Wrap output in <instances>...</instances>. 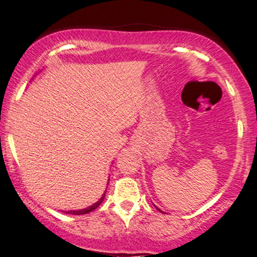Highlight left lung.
<instances>
[{"instance_id":"left-lung-1","label":"left lung","mask_w":257,"mask_h":257,"mask_svg":"<svg viewBox=\"0 0 257 257\" xmlns=\"http://www.w3.org/2000/svg\"><path fill=\"white\" fill-rule=\"evenodd\" d=\"M156 208H157V206H156ZM157 210H159V211H161V213H163V211H162V210H161V209H158V208H157Z\"/></svg>"}]
</instances>
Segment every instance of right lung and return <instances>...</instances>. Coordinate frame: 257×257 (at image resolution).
Here are the masks:
<instances>
[{
	"mask_svg": "<svg viewBox=\"0 0 257 257\" xmlns=\"http://www.w3.org/2000/svg\"><path fill=\"white\" fill-rule=\"evenodd\" d=\"M104 198H105V193L102 194V197L98 200V202L94 203V204L91 205V206H88V208L82 209V210H70V211H65V213H66V214H71V215H83V214H88V213H90V211H93L94 209L98 208V206L102 203V200H104Z\"/></svg>",
	"mask_w": 257,
	"mask_h": 257,
	"instance_id": "add662e5",
	"label": "right lung"
}]
</instances>
